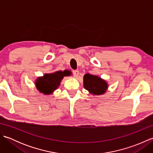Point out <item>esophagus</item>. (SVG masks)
Returning <instances> with one entry per match:
<instances>
[{"instance_id": "1", "label": "esophagus", "mask_w": 153, "mask_h": 153, "mask_svg": "<svg viewBox=\"0 0 153 153\" xmlns=\"http://www.w3.org/2000/svg\"><path fill=\"white\" fill-rule=\"evenodd\" d=\"M72 73H73L74 76L75 77H76L78 76V75H79V72L78 70H73Z\"/></svg>"}]
</instances>
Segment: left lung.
Listing matches in <instances>:
<instances>
[{
    "instance_id": "obj_1",
    "label": "left lung",
    "mask_w": 153,
    "mask_h": 153,
    "mask_svg": "<svg viewBox=\"0 0 153 153\" xmlns=\"http://www.w3.org/2000/svg\"><path fill=\"white\" fill-rule=\"evenodd\" d=\"M83 86L90 93L96 95L105 93L108 88V85L105 80L89 74H86L83 77Z\"/></svg>"
}]
</instances>
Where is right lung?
I'll list each match as a JSON object with an SVG mask.
<instances>
[{"instance_id":"1","label":"right lung","mask_w":153,"mask_h":153,"mask_svg":"<svg viewBox=\"0 0 153 153\" xmlns=\"http://www.w3.org/2000/svg\"><path fill=\"white\" fill-rule=\"evenodd\" d=\"M68 71H58L53 74H46L43 77H39L36 80L35 85L37 89L43 94H51L57 89L64 76H69Z\"/></svg>"}]
</instances>
